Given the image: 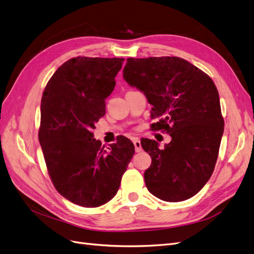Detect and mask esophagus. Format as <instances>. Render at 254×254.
Listing matches in <instances>:
<instances>
[{
  "label": "esophagus",
  "instance_id": "esophagus-1",
  "mask_svg": "<svg viewBox=\"0 0 254 254\" xmlns=\"http://www.w3.org/2000/svg\"><path fill=\"white\" fill-rule=\"evenodd\" d=\"M132 142H133V145H134V149L136 152H140L142 150V146H141V142L140 140L137 139V137H133L132 139Z\"/></svg>",
  "mask_w": 254,
  "mask_h": 254
}]
</instances>
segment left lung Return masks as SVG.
Returning <instances> with one entry per match:
<instances>
[{"label":"left lung","instance_id":"left-lung-1","mask_svg":"<svg viewBox=\"0 0 254 254\" xmlns=\"http://www.w3.org/2000/svg\"><path fill=\"white\" fill-rule=\"evenodd\" d=\"M124 78L152 105V130L170 133L160 149L146 139L143 149L151 157L145 171L146 188L161 200H187L209 181L216 164L222 133L218 91L209 75L175 56L128 58Z\"/></svg>","mask_w":254,"mask_h":254}]
</instances>
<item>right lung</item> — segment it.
Returning <instances> with one entry per match:
<instances>
[{
    "instance_id": "1",
    "label": "right lung",
    "mask_w": 254,
    "mask_h": 254,
    "mask_svg": "<svg viewBox=\"0 0 254 254\" xmlns=\"http://www.w3.org/2000/svg\"><path fill=\"white\" fill-rule=\"evenodd\" d=\"M124 58L75 57L50 78L41 99L39 142L58 193L84 207L101 206L117 194L134 146L121 136L106 151L93 139L106 98Z\"/></svg>"
}]
</instances>
